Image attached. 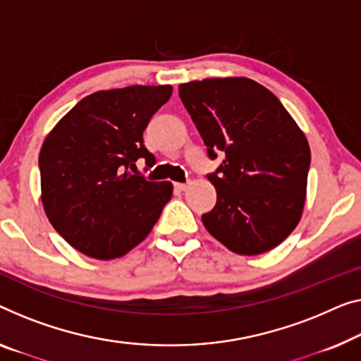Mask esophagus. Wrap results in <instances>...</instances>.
<instances>
[{
    "instance_id": "34e87169",
    "label": "esophagus",
    "mask_w": 361,
    "mask_h": 361,
    "mask_svg": "<svg viewBox=\"0 0 361 361\" xmlns=\"http://www.w3.org/2000/svg\"><path fill=\"white\" fill-rule=\"evenodd\" d=\"M186 188H188L186 183H175V190H178V191H186Z\"/></svg>"
}]
</instances>
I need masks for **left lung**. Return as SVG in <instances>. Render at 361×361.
I'll list each match as a JSON object with an SVG mask.
<instances>
[{
    "instance_id": "obj_1",
    "label": "left lung",
    "mask_w": 361,
    "mask_h": 361,
    "mask_svg": "<svg viewBox=\"0 0 361 361\" xmlns=\"http://www.w3.org/2000/svg\"><path fill=\"white\" fill-rule=\"evenodd\" d=\"M180 99L207 147L224 160L207 178L217 202L202 214L214 238L238 255L281 245L303 212L311 152L281 100L248 78L181 84Z\"/></svg>"
}]
</instances>
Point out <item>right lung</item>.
Returning <instances> with one entry per match:
<instances>
[{
	"label": "right lung",
	"mask_w": 361,
	"mask_h": 361,
	"mask_svg": "<svg viewBox=\"0 0 361 361\" xmlns=\"http://www.w3.org/2000/svg\"><path fill=\"white\" fill-rule=\"evenodd\" d=\"M171 90V85L99 90L78 102L43 142V209L56 232L85 256L126 255L150 233L171 199L170 181H147L136 173L139 159L147 166L155 164L142 133Z\"/></svg>",
	"instance_id": "add662e5"
}]
</instances>
